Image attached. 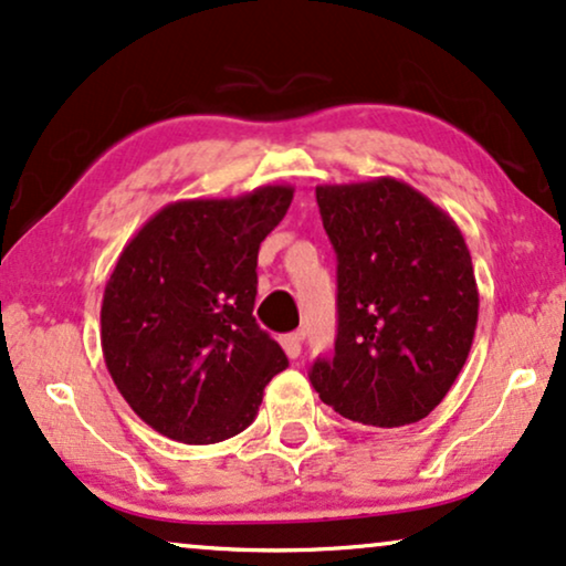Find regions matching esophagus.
I'll use <instances>...</instances> for the list:
<instances>
[{"instance_id":"34e87169","label":"esophagus","mask_w":566,"mask_h":566,"mask_svg":"<svg viewBox=\"0 0 566 566\" xmlns=\"http://www.w3.org/2000/svg\"><path fill=\"white\" fill-rule=\"evenodd\" d=\"M303 332H292V334H284L282 336V347L284 353H287L290 360H295V357L300 355V349H303Z\"/></svg>"}]
</instances>
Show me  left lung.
<instances>
[{
    "label": "left lung",
    "instance_id": "1",
    "mask_svg": "<svg viewBox=\"0 0 566 566\" xmlns=\"http://www.w3.org/2000/svg\"><path fill=\"white\" fill-rule=\"evenodd\" d=\"M316 200L336 250L339 324L311 384L355 423H418L473 347L478 284L460 227L395 177L318 185Z\"/></svg>",
    "mask_w": 566,
    "mask_h": 566
}]
</instances>
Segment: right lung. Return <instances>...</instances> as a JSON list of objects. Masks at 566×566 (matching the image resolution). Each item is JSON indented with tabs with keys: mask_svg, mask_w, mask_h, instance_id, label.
I'll return each instance as SVG.
<instances>
[{
	"mask_svg": "<svg viewBox=\"0 0 566 566\" xmlns=\"http://www.w3.org/2000/svg\"><path fill=\"white\" fill-rule=\"evenodd\" d=\"M290 185L175 200L119 253L102 300L112 381L143 423L182 443L232 439L259 415L287 355L253 318L259 248Z\"/></svg>",
	"mask_w": 566,
	"mask_h": 566,
	"instance_id": "right-lung-1",
	"label": "right lung"
}]
</instances>
